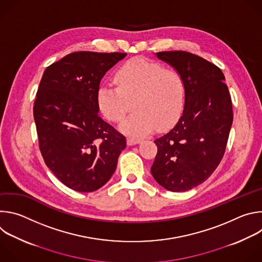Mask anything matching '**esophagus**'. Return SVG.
I'll list each match as a JSON object with an SVG mask.
<instances>
[{
	"instance_id": "34e87169",
	"label": "esophagus",
	"mask_w": 262,
	"mask_h": 262,
	"mask_svg": "<svg viewBox=\"0 0 262 262\" xmlns=\"http://www.w3.org/2000/svg\"><path fill=\"white\" fill-rule=\"evenodd\" d=\"M139 143H141V140H139V139H134V138H128L127 139V145L128 146L136 145V144H139Z\"/></svg>"
}]
</instances>
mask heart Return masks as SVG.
<instances>
[{
    "instance_id": "b5f03b06",
    "label": "heart",
    "mask_w": 262,
    "mask_h": 262,
    "mask_svg": "<svg viewBox=\"0 0 262 262\" xmlns=\"http://www.w3.org/2000/svg\"><path fill=\"white\" fill-rule=\"evenodd\" d=\"M117 86L102 84L96 93L100 113L112 122H120L133 108L136 112L120 125L132 137H145L158 126L165 130L179 119L184 105L185 84L181 74L163 64L136 57L116 72Z\"/></svg>"
}]
</instances>
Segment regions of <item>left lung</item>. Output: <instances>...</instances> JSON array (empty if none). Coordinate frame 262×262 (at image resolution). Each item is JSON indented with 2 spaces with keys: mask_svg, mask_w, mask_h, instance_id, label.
I'll return each mask as SVG.
<instances>
[{
  "mask_svg": "<svg viewBox=\"0 0 262 262\" xmlns=\"http://www.w3.org/2000/svg\"><path fill=\"white\" fill-rule=\"evenodd\" d=\"M156 55L181 74L185 99L176 125L155 141L151 174L166 190L185 192L205 181L225 154L233 121L231 97L222 70L207 60L183 51Z\"/></svg>",
  "mask_w": 262,
  "mask_h": 262,
  "instance_id": "1",
  "label": "left lung"
}]
</instances>
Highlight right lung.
<instances>
[{
  "instance_id": "1",
  "label": "right lung",
  "mask_w": 262,
  "mask_h": 262,
  "mask_svg": "<svg viewBox=\"0 0 262 262\" xmlns=\"http://www.w3.org/2000/svg\"><path fill=\"white\" fill-rule=\"evenodd\" d=\"M125 53L76 52L43 72L33 114L46 165L69 189H100L116 170L126 140L98 115L96 93Z\"/></svg>"
}]
</instances>
